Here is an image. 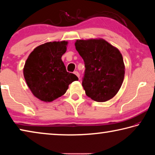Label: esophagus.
Segmentation results:
<instances>
[{"instance_id": "34e87169", "label": "esophagus", "mask_w": 155, "mask_h": 155, "mask_svg": "<svg viewBox=\"0 0 155 155\" xmlns=\"http://www.w3.org/2000/svg\"><path fill=\"white\" fill-rule=\"evenodd\" d=\"M74 74L76 75V76H77V77H78V78H79V73H78L77 71H75V72H74Z\"/></svg>"}]
</instances>
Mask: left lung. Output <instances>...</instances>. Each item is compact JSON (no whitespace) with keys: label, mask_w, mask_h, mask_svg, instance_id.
<instances>
[{"label":"left lung","mask_w":155,"mask_h":155,"mask_svg":"<svg viewBox=\"0 0 155 155\" xmlns=\"http://www.w3.org/2000/svg\"><path fill=\"white\" fill-rule=\"evenodd\" d=\"M74 45L85 62L82 85L86 95L97 102L114 98L124 78L125 65L121 52L102 38L77 40Z\"/></svg>","instance_id":"obj_1"}]
</instances>
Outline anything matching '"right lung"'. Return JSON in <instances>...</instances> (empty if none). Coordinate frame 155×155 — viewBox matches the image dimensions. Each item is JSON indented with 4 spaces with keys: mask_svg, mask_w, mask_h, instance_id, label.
Segmentation results:
<instances>
[{
    "mask_svg": "<svg viewBox=\"0 0 155 155\" xmlns=\"http://www.w3.org/2000/svg\"><path fill=\"white\" fill-rule=\"evenodd\" d=\"M68 41H50L37 46L28 55L23 68L28 87L37 98L50 103L66 92L68 86L78 81L66 71L61 57Z\"/></svg>",
    "mask_w": 155,
    "mask_h": 155,
    "instance_id": "1",
    "label": "right lung"
}]
</instances>
